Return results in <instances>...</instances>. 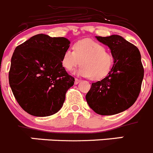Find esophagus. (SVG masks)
Listing matches in <instances>:
<instances>
[{
	"mask_svg": "<svg viewBox=\"0 0 153 153\" xmlns=\"http://www.w3.org/2000/svg\"><path fill=\"white\" fill-rule=\"evenodd\" d=\"M80 82V80L78 79V78H75V85H78Z\"/></svg>",
	"mask_w": 153,
	"mask_h": 153,
	"instance_id": "1",
	"label": "esophagus"
}]
</instances>
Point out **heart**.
<instances>
[{"label": "heart", "mask_w": 153, "mask_h": 153, "mask_svg": "<svg viewBox=\"0 0 153 153\" xmlns=\"http://www.w3.org/2000/svg\"><path fill=\"white\" fill-rule=\"evenodd\" d=\"M73 50L67 49L62 55L61 63L67 71H72L81 61L82 65L75 72L78 75L100 80L111 72L114 63L113 56L105 51L102 44L91 39H84L75 43Z\"/></svg>", "instance_id": "b5f03b06"}]
</instances>
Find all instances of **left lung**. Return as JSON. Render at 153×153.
Listing matches in <instances>:
<instances>
[{
    "label": "left lung",
    "instance_id": "obj_1",
    "mask_svg": "<svg viewBox=\"0 0 153 153\" xmlns=\"http://www.w3.org/2000/svg\"><path fill=\"white\" fill-rule=\"evenodd\" d=\"M96 38L109 47L114 64L105 78L92 83L86 100L99 115H115L130 108L139 96L144 75L140 53L120 35Z\"/></svg>",
    "mask_w": 153,
    "mask_h": 153
}]
</instances>
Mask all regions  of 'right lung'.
Listing matches in <instances>:
<instances>
[{
    "label": "right lung",
    "mask_w": 153,
    "mask_h": 153,
    "mask_svg": "<svg viewBox=\"0 0 153 153\" xmlns=\"http://www.w3.org/2000/svg\"><path fill=\"white\" fill-rule=\"evenodd\" d=\"M69 44L63 37L39 34L16 48L10 86L18 103L30 115L50 116L62 108L66 91L75 81L61 63Z\"/></svg>",
    "instance_id": "add662e5"
}]
</instances>
